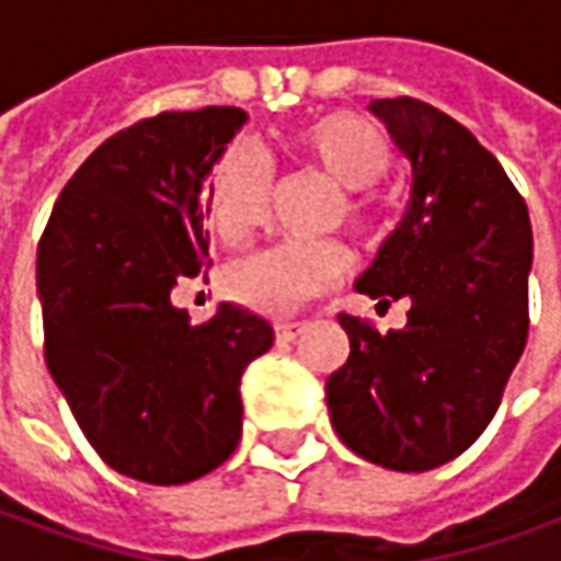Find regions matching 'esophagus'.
<instances>
[{
    "instance_id": "1",
    "label": "esophagus",
    "mask_w": 561,
    "mask_h": 561,
    "mask_svg": "<svg viewBox=\"0 0 561 561\" xmlns=\"http://www.w3.org/2000/svg\"><path fill=\"white\" fill-rule=\"evenodd\" d=\"M304 332V322H276V339L279 341H295Z\"/></svg>"
}]
</instances>
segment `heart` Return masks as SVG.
Here are the masks:
<instances>
[{"label":"heart","mask_w":561,"mask_h":561,"mask_svg":"<svg viewBox=\"0 0 561 561\" xmlns=\"http://www.w3.org/2000/svg\"><path fill=\"white\" fill-rule=\"evenodd\" d=\"M298 146L332 180L366 192L388 173L391 146L378 126L357 114H325L298 133ZM270 207V164L254 146H232L210 176L207 214L222 242H244ZM357 210V204H351ZM347 266L339 242H282L254 251L229 266L226 285L244 307L285 317L307 298L325 291Z\"/></svg>","instance_id":"1"}]
</instances>
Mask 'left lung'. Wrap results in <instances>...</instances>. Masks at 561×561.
<instances>
[{
    "mask_svg": "<svg viewBox=\"0 0 561 561\" xmlns=\"http://www.w3.org/2000/svg\"><path fill=\"white\" fill-rule=\"evenodd\" d=\"M369 111L410 161V202L354 288L410 300L403 329L341 313L351 357L325 381L347 450L394 472H428L491 425L528 341L534 236L528 204L472 133L415 99Z\"/></svg>",
    "mask_w": 561,
    "mask_h": 561,
    "instance_id": "8db88e82",
    "label": "left lung"
}]
</instances>
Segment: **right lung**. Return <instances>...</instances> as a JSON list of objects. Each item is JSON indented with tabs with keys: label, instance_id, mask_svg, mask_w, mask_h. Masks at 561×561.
<instances>
[{
	"label": "right lung",
	"instance_id": "add662e5",
	"mask_svg": "<svg viewBox=\"0 0 561 561\" xmlns=\"http://www.w3.org/2000/svg\"><path fill=\"white\" fill-rule=\"evenodd\" d=\"M242 107L164 111L70 176L36 251L46 366L92 450L146 484H185L242 437V373L273 325L222 300L195 325L176 282L207 266V176Z\"/></svg>",
	"mask_w": 561,
	"mask_h": 561
}]
</instances>
